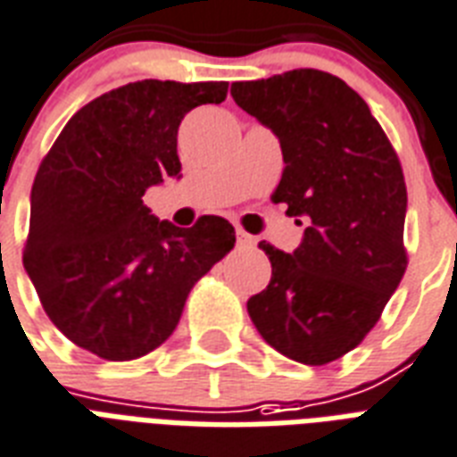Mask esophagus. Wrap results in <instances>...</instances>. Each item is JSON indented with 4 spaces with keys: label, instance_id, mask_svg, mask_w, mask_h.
Wrapping results in <instances>:
<instances>
[{
    "label": "esophagus",
    "instance_id": "34e87169",
    "mask_svg": "<svg viewBox=\"0 0 457 457\" xmlns=\"http://www.w3.org/2000/svg\"><path fill=\"white\" fill-rule=\"evenodd\" d=\"M236 238H238V245L240 247H253L254 243H257V240H254V236H250V233H245V231H236Z\"/></svg>",
    "mask_w": 457,
    "mask_h": 457
}]
</instances>
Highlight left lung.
<instances>
[{
    "label": "left lung",
    "instance_id": "obj_1",
    "mask_svg": "<svg viewBox=\"0 0 457 457\" xmlns=\"http://www.w3.org/2000/svg\"><path fill=\"white\" fill-rule=\"evenodd\" d=\"M236 104L281 143L271 200L305 226L293 253L262 240L271 281L247 300L281 355L327 364L360 345L401 284L408 190L398 154L367 102L317 69L233 83Z\"/></svg>",
    "mask_w": 457,
    "mask_h": 457
}]
</instances>
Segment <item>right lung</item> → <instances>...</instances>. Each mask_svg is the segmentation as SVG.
Wrapping results in <instances>:
<instances>
[{
    "instance_id": "obj_1",
    "label": "right lung",
    "mask_w": 457,
    "mask_h": 457,
    "mask_svg": "<svg viewBox=\"0 0 457 457\" xmlns=\"http://www.w3.org/2000/svg\"><path fill=\"white\" fill-rule=\"evenodd\" d=\"M228 83L137 80L87 102L42 159L23 267L45 312L78 348L126 362L173 334L190 288L236 243L221 217L159 221L145 190L180 179L183 116Z\"/></svg>"
}]
</instances>
